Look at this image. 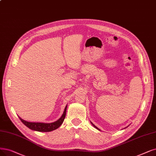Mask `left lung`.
<instances>
[{
    "label": "left lung",
    "mask_w": 156,
    "mask_h": 156,
    "mask_svg": "<svg viewBox=\"0 0 156 156\" xmlns=\"http://www.w3.org/2000/svg\"><path fill=\"white\" fill-rule=\"evenodd\" d=\"M91 124H92V126H93V127H95V128H96V129H98V130H101V129H98V127H96V126H95V125H94V124H93V123H92V122H91Z\"/></svg>",
    "instance_id": "8db88e82"
}]
</instances>
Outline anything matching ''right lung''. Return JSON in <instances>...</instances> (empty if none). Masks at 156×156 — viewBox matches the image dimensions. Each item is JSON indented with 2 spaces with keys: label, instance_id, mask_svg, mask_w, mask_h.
Listing matches in <instances>:
<instances>
[{
  "label": "right lung",
  "instance_id": "1",
  "mask_svg": "<svg viewBox=\"0 0 156 156\" xmlns=\"http://www.w3.org/2000/svg\"><path fill=\"white\" fill-rule=\"evenodd\" d=\"M66 108H67V105H66L65 110L63 111V113L61 115V116L57 121L52 122V123L30 122H27L22 119L20 116L18 117H19L20 120L22 121V122L24 124V125L31 130H36V131H38V132H51L54 130H55L58 128H59L61 126V124L63 123L66 116Z\"/></svg>",
  "mask_w": 156,
  "mask_h": 156
}]
</instances>
